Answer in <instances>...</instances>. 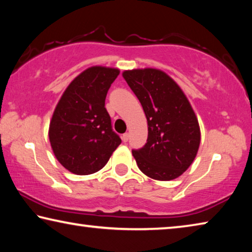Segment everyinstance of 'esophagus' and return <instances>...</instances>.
<instances>
[{
    "mask_svg": "<svg viewBox=\"0 0 252 252\" xmlns=\"http://www.w3.org/2000/svg\"><path fill=\"white\" fill-rule=\"evenodd\" d=\"M127 140H129V133H125L122 135V141L123 142H126Z\"/></svg>",
    "mask_w": 252,
    "mask_h": 252,
    "instance_id": "obj_1",
    "label": "esophagus"
}]
</instances>
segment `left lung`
Instances as JSON below:
<instances>
[{
    "label": "left lung",
    "instance_id": "1",
    "mask_svg": "<svg viewBox=\"0 0 252 252\" xmlns=\"http://www.w3.org/2000/svg\"><path fill=\"white\" fill-rule=\"evenodd\" d=\"M122 76L139 99L148 121L147 143L132 151L139 169L155 180L180 177L193 162L201 140L189 100L176 81L161 70H126Z\"/></svg>",
    "mask_w": 252,
    "mask_h": 252
}]
</instances>
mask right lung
I'll list each match as a JSON object with an SVG mask.
<instances>
[{"label":"right lung","mask_w":252,"mask_h":252,"mask_svg":"<svg viewBox=\"0 0 252 252\" xmlns=\"http://www.w3.org/2000/svg\"><path fill=\"white\" fill-rule=\"evenodd\" d=\"M119 73L114 67H89L67 85L55 106L50 143L58 161L72 173L97 172L121 143L104 108L106 93Z\"/></svg>","instance_id":"1"}]
</instances>
